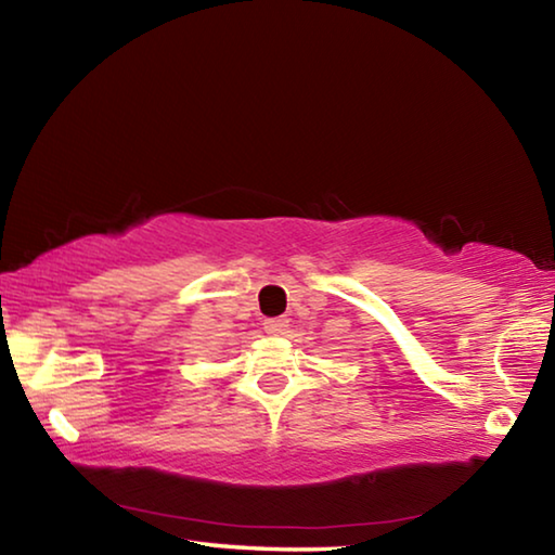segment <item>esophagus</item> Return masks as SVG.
Masks as SVG:
<instances>
[{
    "label": "esophagus",
    "instance_id": "obj_1",
    "mask_svg": "<svg viewBox=\"0 0 555 555\" xmlns=\"http://www.w3.org/2000/svg\"><path fill=\"white\" fill-rule=\"evenodd\" d=\"M288 327V321L286 318H267L264 321V331L271 333V335H281Z\"/></svg>",
    "mask_w": 555,
    "mask_h": 555
}]
</instances>
